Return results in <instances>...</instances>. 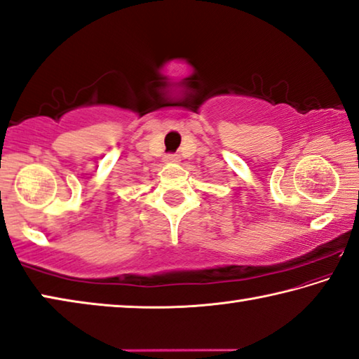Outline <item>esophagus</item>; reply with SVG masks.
<instances>
[{"instance_id": "1", "label": "esophagus", "mask_w": 359, "mask_h": 359, "mask_svg": "<svg viewBox=\"0 0 359 359\" xmlns=\"http://www.w3.org/2000/svg\"><path fill=\"white\" fill-rule=\"evenodd\" d=\"M165 160H166V161H171V163H172V161H177V156L172 155V154H169V155H166V156H165Z\"/></svg>"}]
</instances>
